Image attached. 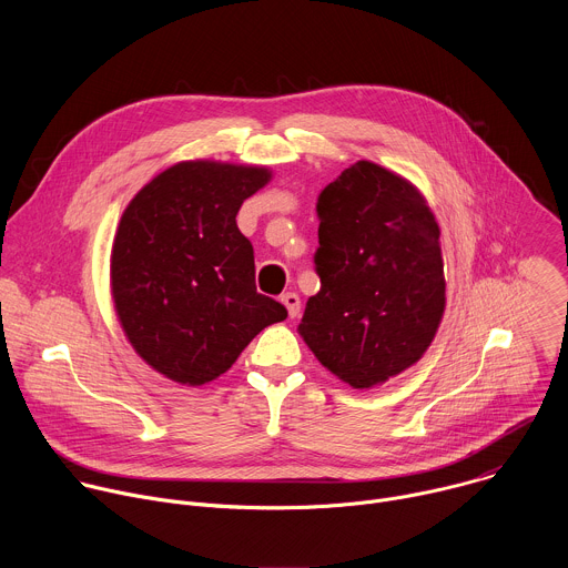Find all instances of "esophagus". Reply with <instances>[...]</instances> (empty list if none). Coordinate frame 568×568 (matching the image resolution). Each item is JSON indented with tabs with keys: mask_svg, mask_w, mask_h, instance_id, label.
<instances>
[{
	"mask_svg": "<svg viewBox=\"0 0 568 568\" xmlns=\"http://www.w3.org/2000/svg\"><path fill=\"white\" fill-rule=\"evenodd\" d=\"M281 303L287 307V314H290L292 318L298 316V312H301V298H298L296 292H285V294L281 296Z\"/></svg>",
	"mask_w": 568,
	"mask_h": 568,
	"instance_id": "obj_1",
	"label": "esophagus"
}]
</instances>
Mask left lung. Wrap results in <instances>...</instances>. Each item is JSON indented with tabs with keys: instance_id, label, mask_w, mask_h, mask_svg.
Segmentation results:
<instances>
[{
	"instance_id": "1",
	"label": "left lung",
	"mask_w": 568,
	"mask_h": 568,
	"mask_svg": "<svg viewBox=\"0 0 568 568\" xmlns=\"http://www.w3.org/2000/svg\"><path fill=\"white\" fill-rule=\"evenodd\" d=\"M314 270L298 333L314 357L353 388L414 366L440 326V229L420 191L357 161L321 191Z\"/></svg>"
}]
</instances>
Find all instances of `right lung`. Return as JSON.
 <instances>
[{
	"instance_id": "add662e5",
	"label": "right lung",
	"mask_w": 568,
	"mask_h": 568,
	"mask_svg": "<svg viewBox=\"0 0 568 568\" xmlns=\"http://www.w3.org/2000/svg\"><path fill=\"white\" fill-rule=\"evenodd\" d=\"M258 166L182 161L123 211L112 247V296L134 351L173 382L215 379L287 316L256 292L252 242L235 215L270 182Z\"/></svg>"
}]
</instances>
